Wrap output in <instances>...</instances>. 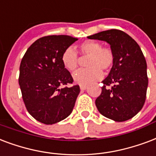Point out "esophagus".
<instances>
[{
	"label": "esophagus",
	"mask_w": 156,
	"mask_h": 156,
	"mask_svg": "<svg viewBox=\"0 0 156 156\" xmlns=\"http://www.w3.org/2000/svg\"><path fill=\"white\" fill-rule=\"evenodd\" d=\"M87 87L86 86V85H80V89L81 90H86L87 89Z\"/></svg>",
	"instance_id": "34e87169"
}]
</instances>
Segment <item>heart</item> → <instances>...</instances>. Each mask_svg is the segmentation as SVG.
Returning <instances> with one entry per match:
<instances>
[{"mask_svg": "<svg viewBox=\"0 0 156 156\" xmlns=\"http://www.w3.org/2000/svg\"><path fill=\"white\" fill-rule=\"evenodd\" d=\"M81 55L88 57L87 60V69H80L73 74V79L77 83L87 85L100 80L102 72H108L115 63V53L110 47H101V45L95 41H85L78 46ZM61 62L64 67L70 72L75 71L79 65L77 52L71 47L65 49L61 55Z\"/></svg>", "mask_w": 156, "mask_h": 156, "instance_id": "1", "label": "heart"}]
</instances>
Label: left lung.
<instances>
[{
    "mask_svg": "<svg viewBox=\"0 0 156 156\" xmlns=\"http://www.w3.org/2000/svg\"><path fill=\"white\" fill-rule=\"evenodd\" d=\"M87 38L108 42L115 56L109 75L102 81L101 93L96 100L97 110L117 122L130 119L144 105L148 86L147 61L140 46L118 29L100 32ZM108 86L112 88L107 89Z\"/></svg>",
    "mask_w": 156,
    "mask_h": 156,
    "instance_id": "8db88e82",
    "label": "left lung"
}]
</instances>
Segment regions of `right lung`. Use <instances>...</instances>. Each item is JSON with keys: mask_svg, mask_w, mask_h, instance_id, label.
I'll return each mask as SVG.
<instances>
[{"mask_svg": "<svg viewBox=\"0 0 156 156\" xmlns=\"http://www.w3.org/2000/svg\"><path fill=\"white\" fill-rule=\"evenodd\" d=\"M77 40L67 35L42 37L23 57L19 83L26 109L36 120L53 124L73 111L80 88L66 87L73 79L61 62V55ZM62 86L66 87L61 89Z\"/></svg>", "mask_w": 156, "mask_h": 156, "instance_id": "add662e5", "label": "right lung"}]
</instances>
